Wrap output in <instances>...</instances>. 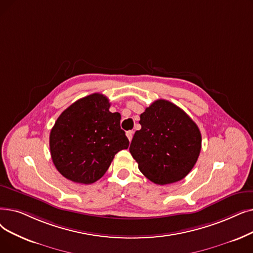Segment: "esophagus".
I'll return each mask as SVG.
<instances>
[{"label": "esophagus", "mask_w": 253, "mask_h": 253, "mask_svg": "<svg viewBox=\"0 0 253 253\" xmlns=\"http://www.w3.org/2000/svg\"><path fill=\"white\" fill-rule=\"evenodd\" d=\"M126 135H127V137H128V139L131 141V139H132V137H133V131H127L126 132Z\"/></svg>", "instance_id": "1"}]
</instances>
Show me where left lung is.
Returning <instances> with one entry per match:
<instances>
[{"mask_svg": "<svg viewBox=\"0 0 253 253\" xmlns=\"http://www.w3.org/2000/svg\"><path fill=\"white\" fill-rule=\"evenodd\" d=\"M139 124L129 151L142 174L158 185L184 179L202 149L201 131L193 120L179 106L159 99L140 115Z\"/></svg>", "mask_w": 253, "mask_h": 253, "instance_id": "left-lung-1", "label": "left lung"}]
</instances>
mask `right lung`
<instances>
[{
    "instance_id": "add662e5",
    "label": "right lung",
    "mask_w": 253,
    "mask_h": 253,
    "mask_svg": "<svg viewBox=\"0 0 253 253\" xmlns=\"http://www.w3.org/2000/svg\"><path fill=\"white\" fill-rule=\"evenodd\" d=\"M107 98L85 96L60 115L49 135L50 155L59 172L72 182L92 184L106 172L129 140L119 113L109 112Z\"/></svg>"
}]
</instances>
